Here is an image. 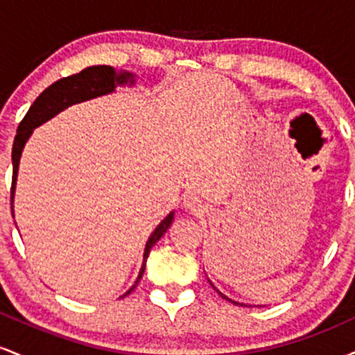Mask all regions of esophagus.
<instances>
[{
	"label": "esophagus",
	"instance_id": "34e87169",
	"mask_svg": "<svg viewBox=\"0 0 355 355\" xmlns=\"http://www.w3.org/2000/svg\"><path fill=\"white\" fill-rule=\"evenodd\" d=\"M185 207L189 210H191V211H198L202 209V203H200V200H198V198H195V197H189L185 200Z\"/></svg>",
	"mask_w": 355,
	"mask_h": 355
}]
</instances>
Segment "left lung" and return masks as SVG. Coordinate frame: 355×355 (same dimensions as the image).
<instances>
[{
  "mask_svg": "<svg viewBox=\"0 0 355 355\" xmlns=\"http://www.w3.org/2000/svg\"><path fill=\"white\" fill-rule=\"evenodd\" d=\"M209 282H210V280H209ZM210 285H211V287H214V284H211V282H210ZM214 288H215V287H214ZM215 291H217V288H215ZM217 292H218V291H217ZM218 294H220V295H222V297H223V299H225V300H229V302H232V304H239V302H234V300H230V299H229V297H225V295H223V294H222V292H218Z\"/></svg>",
  "mask_w": 355,
  "mask_h": 355,
  "instance_id": "1",
  "label": "left lung"
}]
</instances>
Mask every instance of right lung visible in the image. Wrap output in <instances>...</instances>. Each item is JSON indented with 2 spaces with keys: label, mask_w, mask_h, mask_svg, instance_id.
<instances>
[{
  "label": "right lung",
  "mask_w": 355,
  "mask_h": 355,
  "mask_svg": "<svg viewBox=\"0 0 355 355\" xmlns=\"http://www.w3.org/2000/svg\"><path fill=\"white\" fill-rule=\"evenodd\" d=\"M130 80V83H133V75L132 73H118L115 68L107 67V64H100V67H89L85 68L83 71L76 73V75L64 76L55 83L50 85L42 95L33 101L28 113L24 118L19 121L18 130H16V137L13 141V152H11V160H13V178H11V214H13V197H15V183L16 177H18V165H19V157H21L23 146L26 144V140L30 138L33 128L38 125L44 123L46 120H50L60 113L61 110L68 108L70 105L80 103V101L95 98V96L107 95V93L113 92L116 88V85H123ZM173 222V211L166 217L160 225L155 229L152 237L148 239L145 247L144 254V266H141L140 275H138L135 285L126 292L125 295L132 294L133 288L137 287L140 279L144 277L146 259H148L150 250L158 240L162 239V235L165 234L166 229L172 225ZM123 295V297H125Z\"/></svg>",
  "instance_id": "obj_1"
}]
</instances>
